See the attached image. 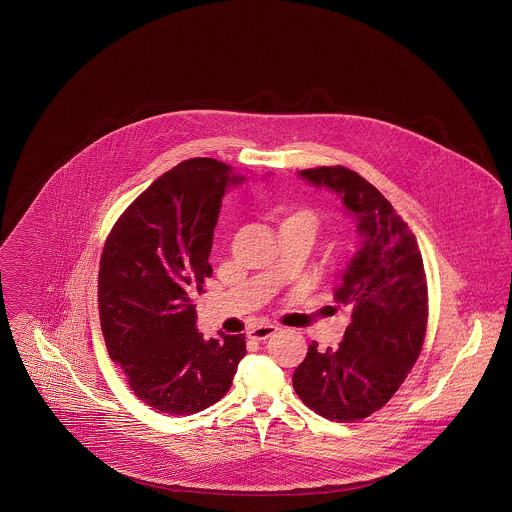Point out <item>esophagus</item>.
Wrapping results in <instances>:
<instances>
[{
	"mask_svg": "<svg viewBox=\"0 0 512 512\" xmlns=\"http://www.w3.org/2000/svg\"><path fill=\"white\" fill-rule=\"evenodd\" d=\"M278 331V326H274V324H261V326H255V328L249 329L247 331V337L249 339H253V341H265L268 339L272 333H276Z\"/></svg>",
	"mask_w": 512,
	"mask_h": 512,
	"instance_id": "34e87169",
	"label": "esophagus"
}]
</instances>
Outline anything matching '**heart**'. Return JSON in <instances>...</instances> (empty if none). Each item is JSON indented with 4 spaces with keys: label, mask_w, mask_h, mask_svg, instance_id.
<instances>
[{
    "label": "heart",
    "mask_w": 512,
    "mask_h": 512,
    "mask_svg": "<svg viewBox=\"0 0 512 512\" xmlns=\"http://www.w3.org/2000/svg\"><path fill=\"white\" fill-rule=\"evenodd\" d=\"M299 215H305V217H308L310 221H314V215H312V213H307V211H303V213H299Z\"/></svg>",
    "instance_id": "obj_1"
}]
</instances>
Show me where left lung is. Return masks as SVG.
<instances>
[{
    "mask_svg": "<svg viewBox=\"0 0 512 512\" xmlns=\"http://www.w3.org/2000/svg\"><path fill=\"white\" fill-rule=\"evenodd\" d=\"M335 192L358 225L362 244L335 287L350 310L337 350H318L293 373V389L318 415L352 423L383 408L408 377L425 341L429 295L423 257L408 223L364 177L343 165L299 171Z\"/></svg>",
    "mask_w": 512,
    "mask_h": 512,
    "instance_id": "left-lung-1",
    "label": "left lung"
}]
</instances>
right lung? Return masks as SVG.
<instances>
[{
	"label": "right lung",
	"mask_w": 512,
	"mask_h": 512,
	"mask_svg": "<svg viewBox=\"0 0 512 512\" xmlns=\"http://www.w3.org/2000/svg\"><path fill=\"white\" fill-rule=\"evenodd\" d=\"M246 177L213 158L184 160L123 211L104 244L99 314L108 354L146 406L192 415L225 396L246 335L205 341L194 299L223 196Z\"/></svg>",
	"instance_id": "right-lung-1"
}]
</instances>
